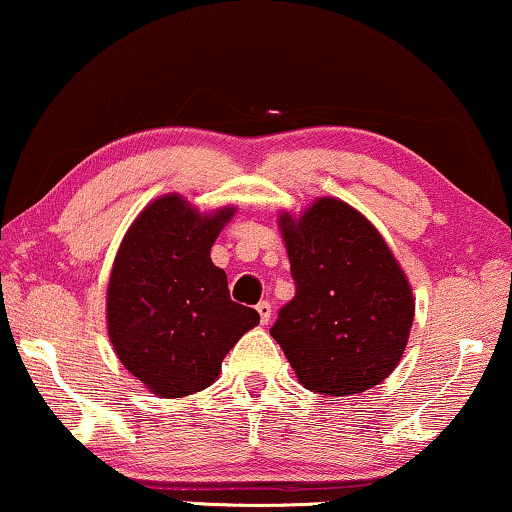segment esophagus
I'll return each instance as SVG.
<instances>
[{"mask_svg": "<svg viewBox=\"0 0 512 512\" xmlns=\"http://www.w3.org/2000/svg\"><path fill=\"white\" fill-rule=\"evenodd\" d=\"M256 312H258V317H261V324L265 326L272 317V305L268 303V300H261V303L256 305Z\"/></svg>", "mask_w": 512, "mask_h": 512, "instance_id": "1", "label": "esophagus"}]
</instances>
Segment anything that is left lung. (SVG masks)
<instances>
[{
    "label": "left lung",
    "mask_w": 512,
    "mask_h": 512,
    "mask_svg": "<svg viewBox=\"0 0 512 512\" xmlns=\"http://www.w3.org/2000/svg\"><path fill=\"white\" fill-rule=\"evenodd\" d=\"M296 296L270 335L298 382L352 396L387 380L408 345L415 298L394 251L359 209L317 198L300 216L279 212Z\"/></svg>",
    "instance_id": "left-lung-1"
}]
</instances>
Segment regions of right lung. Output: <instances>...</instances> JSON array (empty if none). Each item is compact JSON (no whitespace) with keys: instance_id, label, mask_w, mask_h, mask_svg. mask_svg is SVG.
Returning <instances> with one entry per match:
<instances>
[{"instance_id":"right-lung-1","label":"right lung","mask_w":512,"mask_h":512,"mask_svg":"<svg viewBox=\"0 0 512 512\" xmlns=\"http://www.w3.org/2000/svg\"><path fill=\"white\" fill-rule=\"evenodd\" d=\"M237 207L200 212L179 193L149 202L111 265L107 331L130 375L151 394L181 398L207 389L221 361L261 317L230 300L212 244Z\"/></svg>"}]
</instances>
